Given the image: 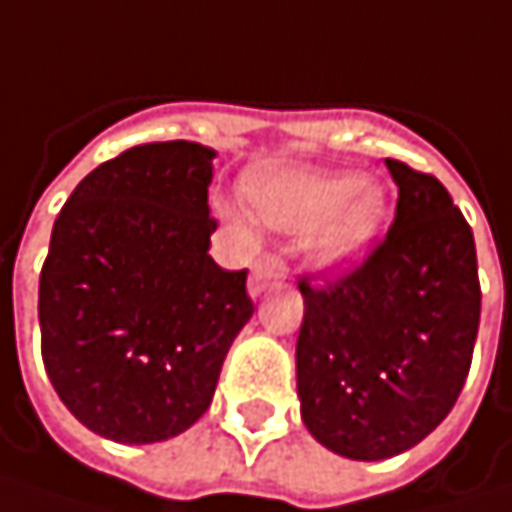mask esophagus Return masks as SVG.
<instances>
[{"label":"esophagus","instance_id":"esophagus-1","mask_svg":"<svg viewBox=\"0 0 512 512\" xmlns=\"http://www.w3.org/2000/svg\"><path fill=\"white\" fill-rule=\"evenodd\" d=\"M287 278V263L281 255H260L252 266V278H249V293L260 296L266 287H275Z\"/></svg>","mask_w":512,"mask_h":512}]
</instances>
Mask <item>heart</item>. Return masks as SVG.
Here are the masks:
<instances>
[{"label":"heart","instance_id":"1","mask_svg":"<svg viewBox=\"0 0 512 512\" xmlns=\"http://www.w3.org/2000/svg\"><path fill=\"white\" fill-rule=\"evenodd\" d=\"M246 196L260 219L281 231H313V252L325 266H349L369 252L384 219L387 193L378 184H357L351 172L257 169ZM231 222L243 216L219 202Z\"/></svg>","mask_w":512,"mask_h":512}]
</instances>
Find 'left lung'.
<instances>
[{
  "instance_id": "obj_1",
  "label": "left lung",
  "mask_w": 512,
  "mask_h": 512,
  "mask_svg": "<svg viewBox=\"0 0 512 512\" xmlns=\"http://www.w3.org/2000/svg\"><path fill=\"white\" fill-rule=\"evenodd\" d=\"M395 219L357 266L302 275L296 378L307 431L351 460L422 442L466 384L481 322L475 237L431 172L387 158Z\"/></svg>"
}]
</instances>
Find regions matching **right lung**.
<instances>
[{
	"label": "right lung",
	"instance_id": "obj_1",
	"mask_svg": "<svg viewBox=\"0 0 512 512\" xmlns=\"http://www.w3.org/2000/svg\"><path fill=\"white\" fill-rule=\"evenodd\" d=\"M213 149L131 146L61 208L40 269V351L72 416L114 442H161L205 410L255 304L249 269L208 255Z\"/></svg>",
	"mask_w": 512,
	"mask_h": 512
}]
</instances>
